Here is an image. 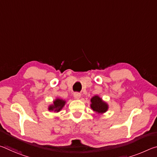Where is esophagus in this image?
Instances as JSON below:
<instances>
[{
  "label": "esophagus",
  "mask_w": 157,
  "mask_h": 157,
  "mask_svg": "<svg viewBox=\"0 0 157 157\" xmlns=\"http://www.w3.org/2000/svg\"><path fill=\"white\" fill-rule=\"evenodd\" d=\"M73 95H74V98H75V99H79V98L81 96V94L78 92H75L73 94Z\"/></svg>",
  "instance_id": "1"
}]
</instances>
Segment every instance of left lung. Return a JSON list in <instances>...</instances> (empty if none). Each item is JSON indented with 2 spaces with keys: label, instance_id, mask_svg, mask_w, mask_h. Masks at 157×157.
<instances>
[{
  "label": "left lung",
  "instance_id": "obj_1",
  "mask_svg": "<svg viewBox=\"0 0 157 157\" xmlns=\"http://www.w3.org/2000/svg\"><path fill=\"white\" fill-rule=\"evenodd\" d=\"M91 107L95 112L103 113L108 109V105L104 101H102V100L98 95H95L91 99Z\"/></svg>",
  "mask_w": 157,
  "mask_h": 157
}]
</instances>
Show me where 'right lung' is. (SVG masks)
I'll use <instances>...</instances> for the list:
<instances>
[{"mask_svg": "<svg viewBox=\"0 0 157 157\" xmlns=\"http://www.w3.org/2000/svg\"><path fill=\"white\" fill-rule=\"evenodd\" d=\"M65 103L66 101L62 99H59V98H57V99L53 102V105H50L48 110L55 111H56V112H59V111L63 108V106H64Z\"/></svg>", "mask_w": 157, "mask_h": 157, "instance_id": "1", "label": "right lung"}]
</instances>
